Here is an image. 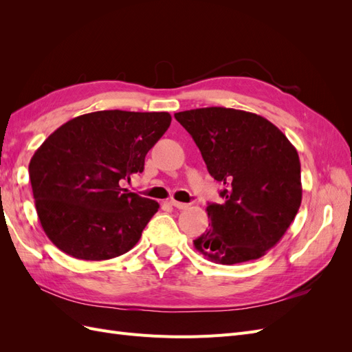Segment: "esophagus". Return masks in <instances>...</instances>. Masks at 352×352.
I'll return each mask as SVG.
<instances>
[{"label":"esophagus","instance_id":"obj_1","mask_svg":"<svg viewBox=\"0 0 352 352\" xmlns=\"http://www.w3.org/2000/svg\"><path fill=\"white\" fill-rule=\"evenodd\" d=\"M170 204H172L175 208H179V210H185V208H188V204H185V202H179V201H176V199H172V201H170Z\"/></svg>","mask_w":352,"mask_h":352}]
</instances>
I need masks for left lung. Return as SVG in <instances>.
Masks as SVG:
<instances>
[{"instance_id": "obj_1", "label": "left lung", "mask_w": 352, "mask_h": 352, "mask_svg": "<svg viewBox=\"0 0 352 352\" xmlns=\"http://www.w3.org/2000/svg\"><path fill=\"white\" fill-rule=\"evenodd\" d=\"M208 173L225 185L223 204H208L211 228L194 241L220 264L257 260L278 243L301 206V164L295 146L264 117L225 107L180 111Z\"/></svg>"}]
</instances>
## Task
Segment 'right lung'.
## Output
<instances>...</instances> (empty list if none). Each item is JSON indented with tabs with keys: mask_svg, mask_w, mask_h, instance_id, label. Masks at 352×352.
<instances>
[{
	"mask_svg": "<svg viewBox=\"0 0 352 352\" xmlns=\"http://www.w3.org/2000/svg\"><path fill=\"white\" fill-rule=\"evenodd\" d=\"M168 113L105 110L69 120L29 163L41 226L74 258L110 260L132 250L158 202L122 188L168 129Z\"/></svg>",
	"mask_w": 352,
	"mask_h": 352,
	"instance_id": "obj_1",
	"label": "right lung"
}]
</instances>
